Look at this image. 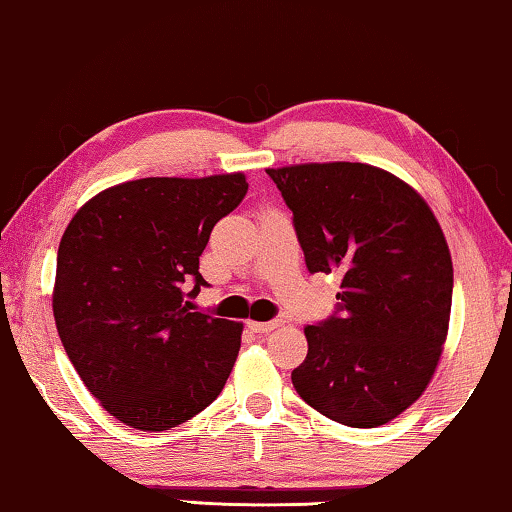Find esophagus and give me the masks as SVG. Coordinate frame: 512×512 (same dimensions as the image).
I'll use <instances>...</instances> for the list:
<instances>
[{
	"label": "esophagus",
	"instance_id": "34e87169",
	"mask_svg": "<svg viewBox=\"0 0 512 512\" xmlns=\"http://www.w3.org/2000/svg\"><path fill=\"white\" fill-rule=\"evenodd\" d=\"M276 327H280L278 320H271V322H255V320H250L248 322V329L255 331V334H269V331H273Z\"/></svg>",
	"mask_w": 512,
	"mask_h": 512
}]
</instances>
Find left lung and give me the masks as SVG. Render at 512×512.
Returning a JSON list of instances; mask_svg holds the SVG:
<instances>
[{
    "label": "left lung",
    "mask_w": 512,
    "mask_h": 512,
    "mask_svg": "<svg viewBox=\"0 0 512 512\" xmlns=\"http://www.w3.org/2000/svg\"><path fill=\"white\" fill-rule=\"evenodd\" d=\"M311 273L341 271L336 313L308 325L292 385L329 420L371 429L420 399L448 336L452 259L420 194L362 162L266 169Z\"/></svg>",
    "instance_id": "8db88e82"
}]
</instances>
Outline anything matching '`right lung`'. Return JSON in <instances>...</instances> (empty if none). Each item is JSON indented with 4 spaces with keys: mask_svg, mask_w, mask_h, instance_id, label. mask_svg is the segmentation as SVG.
<instances>
[{
    "mask_svg": "<svg viewBox=\"0 0 512 512\" xmlns=\"http://www.w3.org/2000/svg\"><path fill=\"white\" fill-rule=\"evenodd\" d=\"M246 192L243 174L139 178L99 192L64 229L57 334L90 394L127 427H176L225 387L243 325L192 313L185 297L206 285L208 236Z\"/></svg>",
    "mask_w": 512,
    "mask_h": 512,
    "instance_id": "right-lung-1",
    "label": "right lung"
}]
</instances>
